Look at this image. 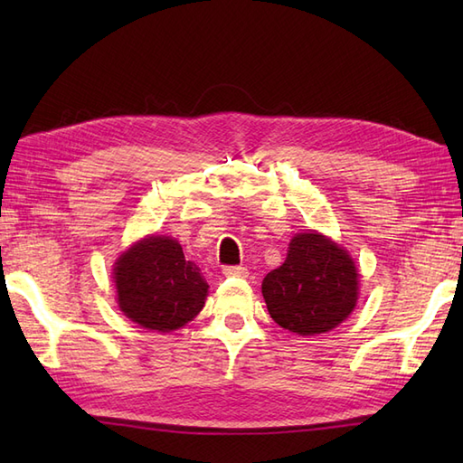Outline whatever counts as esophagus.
<instances>
[{"instance_id":"obj_1","label":"esophagus","mask_w":463,"mask_h":463,"mask_svg":"<svg viewBox=\"0 0 463 463\" xmlns=\"http://www.w3.org/2000/svg\"><path fill=\"white\" fill-rule=\"evenodd\" d=\"M222 272L228 278H247L249 276V270L245 269V266H223Z\"/></svg>"}]
</instances>
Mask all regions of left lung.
I'll list each match as a JSON object with an SVG mask.
<instances>
[{"label":"left lung","mask_w":463,"mask_h":463,"mask_svg":"<svg viewBox=\"0 0 463 463\" xmlns=\"http://www.w3.org/2000/svg\"><path fill=\"white\" fill-rule=\"evenodd\" d=\"M262 298L282 328L299 335L325 334L355 309V262L326 235L298 233L289 241L284 264L262 279Z\"/></svg>","instance_id":"left-lung-1"}]
</instances>
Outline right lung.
<instances>
[{"label": "right lung", "instance_id": "add662e5", "mask_svg": "<svg viewBox=\"0 0 463 463\" xmlns=\"http://www.w3.org/2000/svg\"><path fill=\"white\" fill-rule=\"evenodd\" d=\"M114 282L123 315L138 326L172 332L201 313L208 284L181 245L165 235H148L116 260Z\"/></svg>", "mask_w": 463, "mask_h": 463}]
</instances>
